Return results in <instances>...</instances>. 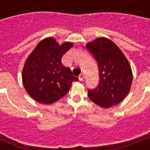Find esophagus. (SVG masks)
I'll use <instances>...</instances> for the list:
<instances>
[{
  "label": "esophagus",
  "mask_w": 150,
  "mask_h": 150,
  "mask_svg": "<svg viewBox=\"0 0 150 150\" xmlns=\"http://www.w3.org/2000/svg\"><path fill=\"white\" fill-rule=\"evenodd\" d=\"M79 81H82V80L84 79V75L83 74H80L79 75Z\"/></svg>",
  "instance_id": "esophagus-1"
}]
</instances>
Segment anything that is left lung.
Returning a JSON list of instances; mask_svg holds the SVG:
<instances>
[{"label":"left lung","instance_id":"left-lung-1","mask_svg":"<svg viewBox=\"0 0 150 150\" xmlns=\"http://www.w3.org/2000/svg\"><path fill=\"white\" fill-rule=\"evenodd\" d=\"M86 47L98 64L99 84L89 89L88 96L96 104L108 108L125 98L132 82V71L128 60L110 40L100 37Z\"/></svg>","mask_w":150,"mask_h":150}]
</instances>
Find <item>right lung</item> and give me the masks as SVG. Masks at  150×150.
Instances as JSON below:
<instances>
[{
	"instance_id": "obj_1",
	"label": "right lung",
	"mask_w": 150,
	"mask_h": 150,
	"mask_svg": "<svg viewBox=\"0 0 150 150\" xmlns=\"http://www.w3.org/2000/svg\"><path fill=\"white\" fill-rule=\"evenodd\" d=\"M73 44L59 45L52 37L40 41L29 55L22 70V82L26 92L37 102L50 104L68 92L74 81L69 68L61 64V57Z\"/></svg>"
}]
</instances>
